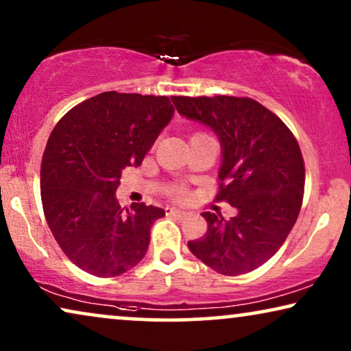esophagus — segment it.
I'll return each mask as SVG.
<instances>
[{"instance_id": "1", "label": "esophagus", "mask_w": 351, "mask_h": 351, "mask_svg": "<svg viewBox=\"0 0 351 351\" xmlns=\"http://www.w3.org/2000/svg\"><path fill=\"white\" fill-rule=\"evenodd\" d=\"M166 213L167 215H172V217H177V219H184L186 217V214H189L186 210L179 209V208H167Z\"/></svg>"}]
</instances>
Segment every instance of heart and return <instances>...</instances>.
I'll return each mask as SVG.
<instances>
[{"instance_id":"heart-1","label":"heart","mask_w":351,"mask_h":351,"mask_svg":"<svg viewBox=\"0 0 351 351\" xmlns=\"http://www.w3.org/2000/svg\"><path fill=\"white\" fill-rule=\"evenodd\" d=\"M174 195L182 196V195H184V189H182V186H176V189H174Z\"/></svg>"}]
</instances>
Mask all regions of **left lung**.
I'll return each instance as SVG.
<instances>
[{"mask_svg": "<svg viewBox=\"0 0 351 351\" xmlns=\"http://www.w3.org/2000/svg\"><path fill=\"white\" fill-rule=\"evenodd\" d=\"M186 119L210 128L222 147L217 199L238 214L225 220L203 213L208 232L189 241L193 256L222 275L263 265L286 241L304 198L305 167L299 143L285 123L247 97H172Z\"/></svg>", "mask_w": 351, "mask_h": 351, "instance_id": "8db88e82", "label": "left lung"}]
</instances>
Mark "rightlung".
<instances>
[{"mask_svg": "<svg viewBox=\"0 0 351 351\" xmlns=\"http://www.w3.org/2000/svg\"><path fill=\"white\" fill-rule=\"evenodd\" d=\"M174 117L169 97L108 90L56 124L41 162V201L57 244L81 270L112 278L142 261L165 209L118 204L124 167H137Z\"/></svg>", "mask_w": 351, "mask_h": 351, "instance_id": "right-lung-1", "label": "right lung"}]
</instances>
